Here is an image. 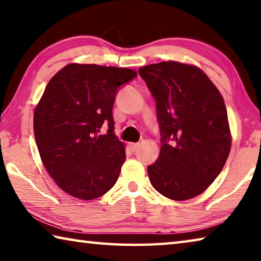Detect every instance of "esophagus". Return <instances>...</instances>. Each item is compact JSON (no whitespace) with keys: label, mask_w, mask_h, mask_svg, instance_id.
Masks as SVG:
<instances>
[{"label":"esophagus","mask_w":261,"mask_h":261,"mask_svg":"<svg viewBox=\"0 0 261 261\" xmlns=\"http://www.w3.org/2000/svg\"><path fill=\"white\" fill-rule=\"evenodd\" d=\"M129 147H130V149L132 150V151H135L138 147H139V144H138V142H130L129 144Z\"/></svg>","instance_id":"34e87169"}]
</instances>
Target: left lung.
<instances>
[{
  "mask_svg": "<svg viewBox=\"0 0 261 261\" xmlns=\"http://www.w3.org/2000/svg\"><path fill=\"white\" fill-rule=\"evenodd\" d=\"M139 75L156 101L161 152L147 167L166 198L200 195L222 172L231 150L226 106L200 69L178 62L142 66Z\"/></svg>",
  "mask_w": 261,
  "mask_h": 261,
  "instance_id": "left-lung-1",
  "label": "left lung"
}]
</instances>
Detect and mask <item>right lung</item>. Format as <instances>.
<instances>
[{
  "mask_svg": "<svg viewBox=\"0 0 261 261\" xmlns=\"http://www.w3.org/2000/svg\"><path fill=\"white\" fill-rule=\"evenodd\" d=\"M130 69L69 64L46 86L34 113V134L43 164L63 191L93 200L113 188L125 161L114 132L113 105ZM108 125L105 135L100 127Z\"/></svg>",
  "mask_w": 261,
  "mask_h": 261,
  "instance_id": "add662e5",
  "label": "right lung"
}]
</instances>
